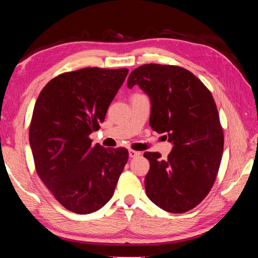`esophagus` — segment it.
Listing matches in <instances>:
<instances>
[{
  "instance_id": "1",
  "label": "esophagus",
  "mask_w": 258,
  "mask_h": 258,
  "mask_svg": "<svg viewBox=\"0 0 258 258\" xmlns=\"http://www.w3.org/2000/svg\"><path fill=\"white\" fill-rule=\"evenodd\" d=\"M128 155H130L131 158H135V157L141 156V152H140V151H135V150H132V149H131V150L128 151Z\"/></svg>"
}]
</instances>
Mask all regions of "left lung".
I'll use <instances>...</instances> for the list:
<instances>
[{
  "label": "left lung",
  "instance_id": "1",
  "mask_svg": "<svg viewBox=\"0 0 258 258\" xmlns=\"http://www.w3.org/2000/svg\"><path fill=\"white\" fill-rule=\"evenodd\" d=\"M134 85L149 95L152 130L173 143L165 160L159 152H145L150 163L147 196L166 212L190 211L211 191L223 154V128L211 91L186 69L158 63L134 69L127 86Z\"/></svg>",
  "mask_w": 258,
  "mask_h": 258
}]
</instances>
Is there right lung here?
Segmentation results:
<instances>
[{
  "instance_id": "add662e5",
  "label": "right lung",
  "mask_w": 258,
  "mask_h": 258,
  "mask_svg": "<svg viewBox=\"0 0 258 258\" xmlns=\"http://www.w3.org/2000/svg\"><path fill=\"white\" fill-rule=\"evenodd\" d=\"M128 69L83 68L43 87L35 103L29 143L38 176L68 211L90 214L112 197L128 159L125 148L92 146Z\"/></svg>"
}]
</instances>
